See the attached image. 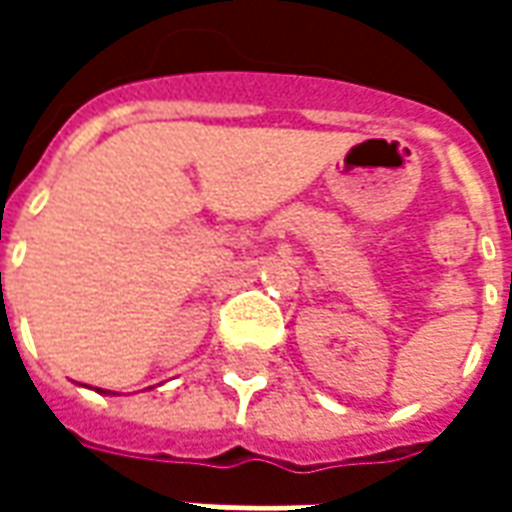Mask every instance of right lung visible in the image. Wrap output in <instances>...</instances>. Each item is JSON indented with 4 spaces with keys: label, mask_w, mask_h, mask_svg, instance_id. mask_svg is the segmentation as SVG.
I'll return each mask as SVG.
<instances>
[{
    "label": "right lung",
    "mask_w": 512,
    "mask_h": 512,
    "mask_svg": "<svg viewBox=\"0 0 512 512\" xmlns=\"http://www.w3.org/2000/svg\"><path fill=\"white\" fill-rule=\"evenodd\" d=\"M95 392H101V395H112V392H109V389H95Z\"/></svg>",
    "instance_id": "1"
}]
</instances>
